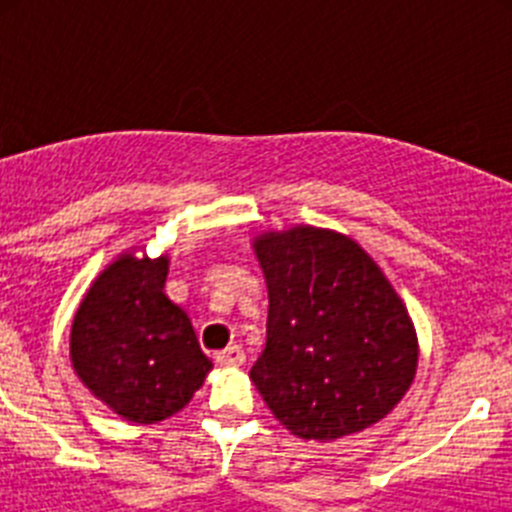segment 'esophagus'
<instances>
[{"instance_id":"1","label":"esophagus","mask_w":512,"mask_h":512,"mask_svg":"<svg viewBox=\"0 0 512 512\" xmlns=\"http://www.w3.org/2000/svg\"><path fill=\"white\" fill-rule=\"evenodd\" d=\"M215 359H217V364H223V366H241L243 361H246V351L233 343V346L223 348V351H220Z\"/></svg>"}]
</instances>
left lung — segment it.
Segmentation results:
<instances>
[{
  "mask_svg": "<svg viewBox=\"0 0 512 512\" xmlns=\"http://www.w3.org/2000/svg\"><path fill=\"white\" fill-rule=\"evenodd\" d=\"M269 287L251 379L305 441H336L395 410L418 372V333L377 261L348 235L295 225L253 238Z\"/></svg>",
  "mask_w": 512,
  "mask_h": 512,
  "instance_id": "1",
  "label": "left lung"
}]
</instances>
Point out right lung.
<instances>
[{"mask_svg":"<svg viewBox=\"0 0 512 512\" xmlns=\"http://www.w3.org/2000/svg\"><path fill=\"white\" fill-rule=\"evenodd\" d=\"M138 251L120 253L89 284L71 320L69 354L99 402L130 423L151 425L189 405L212 361L187 312L166 297L169 256Z\"/></svg>","mask_w":512,"mask_h":512,"instance_id":"right-lung-1","label":"right lung"}]
</instances>
